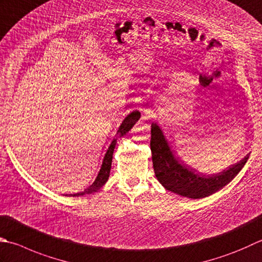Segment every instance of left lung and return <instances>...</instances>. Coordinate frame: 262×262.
I'll list each match as a JSON object with an SVG mask.
<instances>
[{
  "label": "left lung",
  "mask_w": 262,
  "mask_h": 262,
  "mask_svg": "<svg viewBox=\"0 0 262 262\" xmlns=\"http://www.w3.org/2000/svg\"><path fill=\"white\" fill-rule=\"evenodd\" d=\"M150 145L158 181L168 191L189 199L206 198L222 189L237 175L249 159L247 156L226 170L206 176L178 162L157 124L151 125Z\"/></svg>",
  "instance_id": "8db88e82"
}]
</instances>
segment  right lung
Masks as SVG:
<instances>
[{
  "label": "right lung",
  "mask_w": 262,
  "mask_h": 262,
  "mask_svg": "<svg viewBox=\"0 0 262 262\" xmlns=\"http://www.w3.org/2000/svg\"><path fill=\"white\" fill-rule=\"evenodd\" d=\"M140 117H141L140 112L135 110V111L130 112V114L125 118L124 121H122V124L119 127V129H118V132H117V137L114 138V141H112L109 148H107L105 157L103 159V162H102V167L100 169V172H99V175H97L94 183L92 184L90 187H87L84 192L71 194L70 196H80V195H85V194L95 193L104 185L107 179H109L110 170H111V163H112V155H114L115 147L117 144V140L121 136H125L127 133L132 129V127L136 124V121L140 119Z\"/></svg>",
  "instance_id": "1"
}]
</instances>
